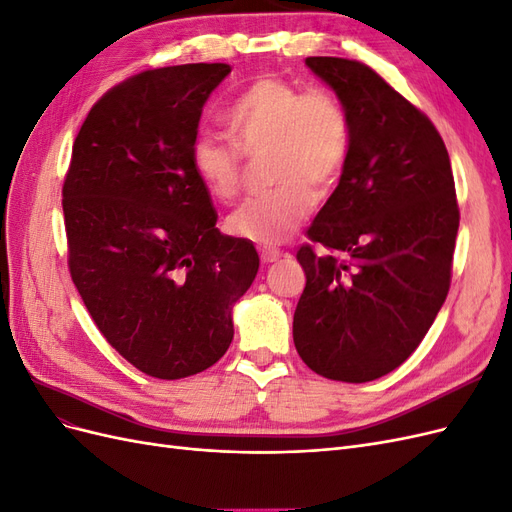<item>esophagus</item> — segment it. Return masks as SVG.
Listing matches in <instances>:
<instances>
[{
  "label": "esophagus",
  "mask_w": 512,
  "mask_h": 512,
  "mask_svg": "<svg viewBox=\"0 0 512 512\" xmlns=\"http://www.w3.org/2000/svg\"><path fill=\"white\" fill-rule=\"evenodd\" d=\"M282 258V252L275 250V247H265V250H260V260L265 262V265H273Z\"/></svg>",
  "instance_id": "1"
}]
</instances>
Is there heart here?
<instances>
[{
  "label": "heart",
  "instance_id": "heart-1",
  "mask_svg": "<svg viewBox=\"0 0 512 512\" xmlns=\"http://www.w3.org/2000/svg\"><path fill=\"white\" fill-rule=\"evenodd\" d=\"M239 152L213 136H198L190 162L198 181L220 203L243 188V160L267 153L275 188L230 215L232 235L273 247L288 241L314 211L316 192L327 194L342 179L352 151V121L335 94L262 74L243 87L224 115Z\"/></svg>",
  "mask_w": 512,
  "mask_h": 512
}]
</instances>
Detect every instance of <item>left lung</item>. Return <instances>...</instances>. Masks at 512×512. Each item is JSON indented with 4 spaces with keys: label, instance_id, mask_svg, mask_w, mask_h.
<instances>
[{
    "label": "left lung",
    "instance_id": "8db88e82",
    "mask_svg": "<svg viewBox=\"0 0 512 512\" xmlns=\"http://www.w3.org/2000/svg\"><path fill=\"white\" fill-rule=\"evenodd\" d=\"M352 121L350 160L297 260L307 284L292 337L303 363L369 382L423 342L451 288L459 207L451 160L425 113L354 59L307 57Z\"/></svg>",
    "mask_w": 512,
    "mask_h": 512
}]
</instances>
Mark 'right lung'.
<instances>
[{"label": "right lung", "mask_w": 512, "mask_h": 512, "mask_svg": "<svg viewBox=\"0 0 512 512\" xmlns=\"http://www.w3.org/2000/svg\"><path fill=\"white\" fill-rule=\"evenodd\" d=\"M228 64L145 70L91 106L64 181L68 267L89 316L143 374L179 380L228 350L256 247L215 228L190 149Z\"/></svg>", "instance_id": "add662e5"}]
</instances>
